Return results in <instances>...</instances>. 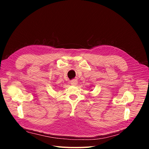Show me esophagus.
Returning <instances> with one entry per match:
<instances>
[{
  "label": "esophagus",
  "mask_w": 149,
  "mask_h": 149,
  "mask_svg": "<svg viewBox=\"0 0 149 149\" xmlns=\"http://www.w3.org/2000/svg\"><path fill=\"white\" fill-rule=\"evenodd\" d=\"M77 84H78V81H77V79H73L70 81V84L74 85V86L76 85Z\"/></svg>",
  "instance_id": "1"
}]
</instances>
